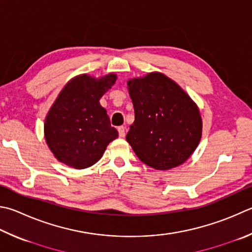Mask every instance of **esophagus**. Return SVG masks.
<instances>
[{
    "label": "esophagus",
    "mask_w": 252,
    "mask_h": 252,
    "mask_svg": "<svg viewBox=\"0 0 252 252\" xmlns=\"http://www.w3.org/2000/svg\"><path fill=\"white\" fill-rule=\"evenodd\" d=\"M118 131H119V135H120L121 138H125V135H126V127L125 126H119L118 127Z\"/></svg>",
    "instance_id": "34e87169"
}]
</instances>
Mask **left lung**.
<instances>
[{"mask_svg":"<svg viewBox=\"0 0 252 252\" xmlns=\"http://www.w3.org/2000/svg\"><path fill=\"white\" fill-rule=\"evenodd\" d=\"M134 122L126 139L142 162L170 170L189 158L202 138L198 107L175 81L151 72L127 81Z\"/></svg>","mask_w":252,"mask_h":252,"instance_id":"left-lung-1","label":"left lung"}]
</instances>
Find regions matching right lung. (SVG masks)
I'll return each mask as SVG.
<instances>
[{"label":"right lung","mask_w":252,"mask_h":252,"mask_svg":"<svg viewBox=\"0 0 252 252\" xmlns=\"http://www.w3.org/2000/svg\"><path fill=\"white\" fill-rule=\"evenodd\" d=\"M116 80V74L98 79L84 74L72 78L59 93L44 125L48 148L59 162L77 170L89 167L118 138L99 102Z\"/></svg>","instance_id":"add662e5"}]
</instances>
